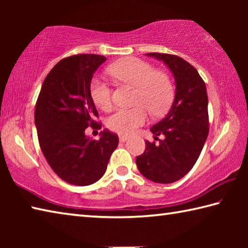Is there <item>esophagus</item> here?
<instances>
[{"mask_svg":"<svg viewBox=\"0 0 248 248\" xmlns=\"http://www.w3.org/2000/svg\"><path fill=\"white\" fill-rule=\"evenodd\" d=\"M127 140H129V137L123 136V134H121V136H119V141L120 142H125Z\"/></svg>","mask_w":248,"mask_h":248,"instance_id":"34e87169","label":"esophagus"}]
</instances>
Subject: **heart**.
<instances>
[{"instance_id": "heart-1", "label": "heart", "mask_w": 248, "mask_h": 248, "mask_svg": "<svg viewBox=\"0 0 248 248\" xmlns=\"http://www.w3.org/2000/svg\"><path fill=\"white\" fill-rule=\"evenodd\" d=\"M108 74L114 81L134 87L132 104L129 109H118L108 117L109 130L123 136L137 131L148 119V109L154 116L163 115L174 97V86L170 78L162 71L139 58H125L108 66ZM90 92L92 99L102 110L108 111L112 106V91L109 84L95 78L92 79Z\"/></svg>"}]
</instances>
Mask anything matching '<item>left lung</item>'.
Masks as SVG:
<instances>
[{"label":"left lung","instance_id":"1","mask_svg":"<svg viewBox=\"0 0 248 248\" xmlns=\"http://www.w3.org/2000/svg\"><path fill=\"white\" fill-rule=\"evenodd\" d=\"M161 60L171 71L176 93L169 114L151 128L154 139L145 141V151L137 156L140 173L154 183L170 184L179 180L194 167L209 133L208 95L203 79L190 63L178 56L146 53Z\"/></svg>","mask_w":248,"mask_h":248}]
</instances>
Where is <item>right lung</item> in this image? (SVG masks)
Returning <instances> with one entry per match:
<instances>
[{
  "label": "right lung",
  "mask_w": 248,
  "mask_h": 248,
  "mask_svg": "<svg viewBox=\"0 0 248 248\" xmlns=\"http://www.w3.org/2000/svg\"><path fill=\"white\" fill-rule=\"evenodd\" d=\"M106 61L99 54H77L62 59L46 77L36 103L35 124L40 149L48 164L64 182L87 186L106 171L118 145V136L108 130L99 140L85 130L100 129L90 86L95 71Z\"/></svg>",
  "instance_id": "obj_1"
}]
</instances>
